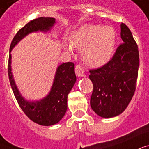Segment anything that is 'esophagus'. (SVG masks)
I'll return each instance as SVG.
<instances>
[{
    "label": "esophagus",
    "mask_w": 149,
    "mask_h": 149,
    "mask_svg": "<svg viewBox=\"0 0 149 149\" xmlns=\"http://www.w3.org/2000/svg\"><path fill=\"white\" fill-rule=\"evenodd\" d=\"M75 74L78 77H83L84 74V68L81 65H76L75 66Z\"/></svg>",
    "instance_id": "esophagus-1"
}]
</instances>
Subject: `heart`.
Segmentation results:
<instances>
[{"mask_svg": "<svg viewBox=\"0 0 149 149\" xmlns=\"http://www.w3.org/2000/svg\"><path fill=\"white\" fill-rule=\"evenodd\" d=\"M116 33L109 26L87 25L78 29L72 35L71 47L81 50L85 63L93 67L104 65L111 58Z\"/></svg>", "mask_w": 149, "mask_h": 149, "instance_id": "obj_1", "label": "heart"}]
</instances>
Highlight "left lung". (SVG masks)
<instances>
[{"instance_id": "obj_1", "label": "left lung", "mask_w": 149, "mask_h": 149, "mask_svg": "<svg viewBox=\"0 0 149 149\" xmlns=\"http://www.w3.org/2000/svg\"><path fill=\"white\" fill-rule=\"evenodd\" d=\"M123 43L108 63L89 71L93 84L92 109L104 118L118 116L125 110L136 89L139 67L138 45L129 28L120 25Z\"/></svg>"}]
</instances>
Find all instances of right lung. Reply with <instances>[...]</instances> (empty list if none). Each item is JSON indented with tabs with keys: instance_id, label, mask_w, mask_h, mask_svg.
Listing matches in <instances>:
<instances>
[{
	"instance_id": "1",
	"label": "right lung",
	"mask_w": 149,
	"mask_h": 149,
	"mask_svg": "<svg viewBox=\"0 0 149 149\" xmlns=\"http://www.w3.org/2000/svg\"><path fill=\"white\" fill-rule=\"evenodd\" d=\"M55 23L54 18H38L30 21L16 33L10 46L8 60V78L14 95L19 107L31 120L42 126L57 124L68 109V95L76 81L74 64L72 62L63 63L57 68L51 90L45 98L37 101H28L21 95L11 73V51L21 40L33 32H47Z\"/></svg>"
}]
</instances>
